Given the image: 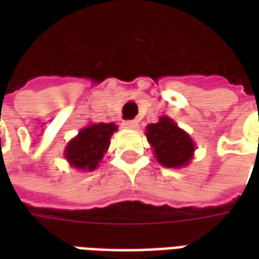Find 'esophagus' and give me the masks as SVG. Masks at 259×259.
Returning a JSON list of instances; mask_svg holds the SVG:
<instances>
[{
    "label": "esophagus",
    "instance_id": "34e87169",
    "mask_svg": "<svg viewBox=\"0 0 259 259\" xmlns=\"http://www.w3.org/2000/svg\"><path fill=\"white\" fill-rule=\"evenodd\" d=\"M122 126H123L124 129L136 130L137 127H139V123H137L136 120H126V122H123V123H122Z\"/></svg>",
    "mask_w": 259,
    "mask_h": 259
}]
</instances>
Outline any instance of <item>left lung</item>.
<instances>
[{
    "label": "left lung",
    "mask_w": 259,
    "mask_h": 259,
    "mask_svg": "<svg viewBox=\"0 0 259 259\" xmlns=\"http://www.w3.org/2000/svg\"><path fill=\"white\" fill-rule=\"evenodd\" d=\"M146 136L155 159L165 168H185L194 157L195 144L190 135L166 115L161 116L157 123L148 124Z\"/></svg>",
    "instance_id": "left-lung-1"
}]
</instances>
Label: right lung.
Instances as JSON below:
<instances>
[{
    "mask_svg": "<svg viewBox=\"0 0 259 259\" xmlns=\"http://www.w3.org/2000/svg\"><path fill=\"white\" fill-rule=\"evenodd\" d=\"M118 130L115 123H90L80 129L65 147V159L80 172L98 168L111 144V136Z\"/></svg>",
    "mask_w": 259,
    "mask_h": 259,
    "instance_id": "right-lung-1",
    "label": "right lung"
}]
</instances>
